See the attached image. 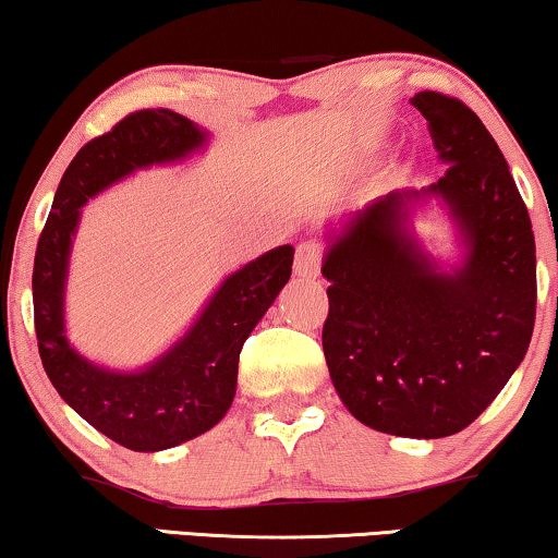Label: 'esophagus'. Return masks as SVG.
<instances>
[{"label":"esophagus","instance_id":"1","mask_svg":"<svg viewBox=\"0 0 558 558\" xmlns=\"http://www.w3.org/2000/svg\"><path fill=\"white\" fill-rule=\"evenodd\" d=\"M325 251L317 241H302L296 246L294 254V274L302 279H315L319 274V266H323Z\"/></svg>","mask_w":558,"mask_h":558}]
</instances>
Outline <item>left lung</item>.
<instances>
[{
  "mask_svg": "<svg viewBox=\"0 0 558 558\" xmlns=\"http://www.w3.org/2000/svg\"><path fill=\"white\" fill-rule=\"evenodd\" d=\"M411 104L449 162L424 193L452 208L468 258L454 274L439 271L407 231L418 193L380 197L325 258L323 350L335 391L357 422L439 439L475 422L529 350L536 241L506 157L477 113L439 90H418Z\"/></svg>",
  "mask_w": 558,
  "mask_h": 558,
  "instance_id": "obj_1",
  "label": "left lung"
}]
</instances>
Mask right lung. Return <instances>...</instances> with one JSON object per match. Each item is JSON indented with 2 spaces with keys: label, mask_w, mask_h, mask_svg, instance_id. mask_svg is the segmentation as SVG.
Listing matches in <instances>:
<instances>
[{
  "label": "right lung",
  "mask_w": 558,
  "mask_h": 558,
  "mask_svg": "<svg viewBox=\"0 0 558 558\" xmlns=\"http://www.w3.org/2000/svg\"><path fill=\"white\" fill-rule=\"evenodd\" d=\"M205 134L170 109L132 111L83 144L60 180L37 241L33 269L35 335L43 368L63 401L117 445L159 452L216 426L231 409L239 355L292 274V246H279L223 281L185 338L140 373L88 363L63 335V287L78 208L124 174L172 162L201 147Z\"/></svg>",
  "instance_id": "obj_1"
}]
</instances>
